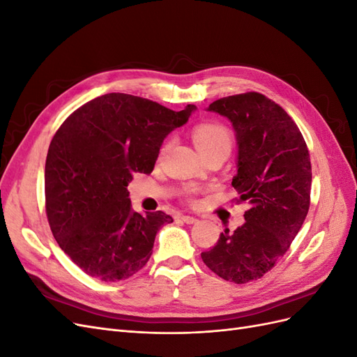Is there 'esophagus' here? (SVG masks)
<instances>
[{"mask_svg": "<svg viewBox=\"0 0 357 357\" xmlns=\"http://www.w3.org/2000/svg\"><path fill=\"white\" fill-rule=\"evenodd\" d=\"M180 219L185 222V223H188V225H192V223L198 222L197 218H193V215H186V214H180Z\"/></svg>", "mask_w": 357, "mask_h": 357, "instance_id": "34e87169", "label": "esophagus"}]
</instances>
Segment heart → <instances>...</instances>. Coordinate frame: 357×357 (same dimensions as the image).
Segmentation results:
<instances>
[{"mask_svg": "<svg viewBox=\"0 0 357 357\" xmlns=\"http://www.w3.org/2000/svg\"><path fill=\"white\" fill-rule=\"evenodd\" d=\"M192 138L201 155L219 152V150H225V152L229 153L232 149L231 131L218 122H205L197 125L192 131ZM186 198L192 199L190 192H186Z\"/></svg>", "mask_w": 357, "mask_h": 357, "instance_id": "1", "label": "heart"}]
</instances>
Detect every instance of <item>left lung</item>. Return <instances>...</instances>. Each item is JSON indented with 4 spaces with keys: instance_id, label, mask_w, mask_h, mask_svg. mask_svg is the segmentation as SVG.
<instances>
[{
    "instance_id": "1",
    "label": "left lung",
    "mask_w": 357,
    "mask_h": 357,
    "mask_svg": "<svg viewBox=\"0 0 357 357\" xmlns=\"http://www.w3.org/2000/svg\"><path fill=\"white\" fill-rule=\"evenodd\" d=\"M228 117L238 142L232 186L247 201L245 223L225 229L201 257L214 274L236 284L264 277L295 240L310 208L311 162L298 125L259 92L225 96L208 107Z\"/></svg>"
}]
</instances>
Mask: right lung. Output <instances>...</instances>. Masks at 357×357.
I'll return each mask as SVG.
<instances>
[{"mask_svg":"<svg viewBox=\"0 0 357 357\" xmlns=\"http://www.w3.org/2000/svg\"><path fill=\"white\" fill-rule=\"evenodd\" d=\"M197 107L172 112L128 93H105L73 112L46 158V214L71 261L102 282L134 275L152 256L156 232L172 218L138 214L128 183L153 171L164 138Z\"/></svg>","mask_w":357,"mask_h":357,"instance_id":"obj_1","label":"right lung"}]
</instances>
